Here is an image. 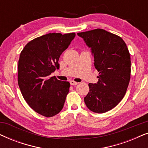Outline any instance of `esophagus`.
Returning a JSON list of instances; mask_svg holds the SVG:
<instances>
[{"instance_id":"esophagus-1","label":"esophagus","mask_w":148,"mask_h":148,"mask_svg":"<svg viewBox=\"0 0 148 148\" xmlns=\"http://www.w3.org/2000/svg\"><path fill=\"white\" fill-rule=\"evenodd\" d=\"M78 83L77 82H74V81H70V84L71 85V86H76V85H77Z\"/></svg>"}]
</instances>
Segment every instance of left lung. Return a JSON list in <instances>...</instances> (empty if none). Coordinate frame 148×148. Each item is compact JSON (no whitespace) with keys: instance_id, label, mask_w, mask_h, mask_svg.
<instances>
[{"instance_id":"left-lung-1","label":"left lung","mask_w":148,"mask_h":148,"mask_svg":"<svg viewBox=\"0 0 148 148\" xmlns=\"http://www.w3.org/2000/svg\"><path fill=\"white\" fill-rule=\"evenodd\" d=\"M91 48L98 82L89 84L84 98L87 107L96 113L114 108L126 94L131 75V58L126 44L119 36L102 29L77 33Z\"/></svg>"}]
</instances>
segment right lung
Instances as JSON below:
<instances>
[{
  "label": "right lung",
  "mask_w": 148,
  "mask_h": 148,
  "mask_svg": "<svg viewBox=\"0 0 148 148\" xmlns=\"http://www.w3.org/2000/svg\"><path fill=\"white\" fill-rule=\"evenodd\" d=\"M75 34L50 33L26 44L18 62V84L28 105L46 117L57 114L63 108L70 84L50 77L59 69L60 56Z\"/></svg>",
  "instance_id": "right-lung-1"
}]
</instances>
